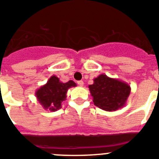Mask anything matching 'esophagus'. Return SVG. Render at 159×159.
<instances>
[{
    "instance_id": "esophagus-1",
    "label": "esophagus",
    "mask_w": 159,
    "mask_h": 159,
    "mask_svg": "<svg viewBox=\"0 0 159 159\" xmlns=\"http://www.w3.org/2000/svg\"><path fill=\"white\" fill-rule=\"evenodd\" d=\"M77 84H78V85H80V86H81V87L84 86V81H82V80L78 81V82H77Z\"/></svg>"
}]
</instances>
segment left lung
I'll list each match as a JSON object with an SVG mask.
<instances>
[{"label":"left lung","instance_id":"obj_1","mask_svg":"<svg viewBox=\"0 0 159 159\" xmlns=\"http://www.w3.org/2000/svg\"><path fill=\"white\" fill-rule=\"evenodd\" d=\"M96 107L106 111H115L126 105L130 93L127 83L101 74L88 86Z\"/></svg>","mask_w":159,"mask_h":159}]
</instances>
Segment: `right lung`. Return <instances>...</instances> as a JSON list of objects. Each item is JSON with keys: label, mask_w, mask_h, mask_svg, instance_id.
<instances>
[{"label": "right lung", "mask_w": 159, "mask_h": 159, "mask_svg": "<svg viewBox=\"0 0 159 159\" xmlns=\"http://www.w3.org/2000/svg\"><path fill=\"white\" fill-rule=\"evenodd\" d=\"M74 87H76L74 81L63 83L58 77L52 75L49 78L47 84L36 90L35 95L43 109L56 111L62 107V102L67 98V90Z\"/></svg>", "instance_id": "right-lung-1"}]
</instances>
